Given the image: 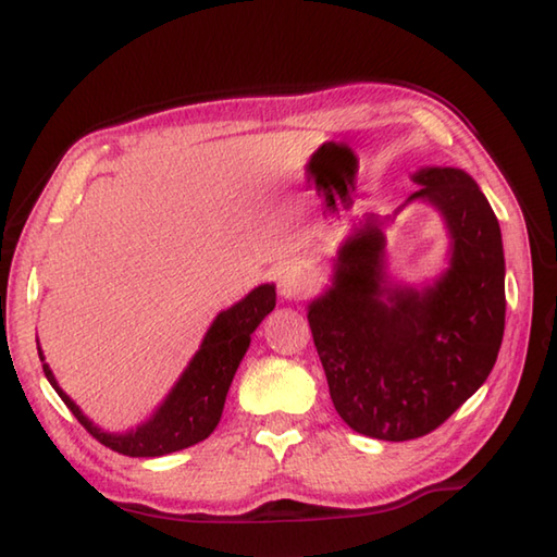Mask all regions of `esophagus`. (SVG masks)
I'll use <instances>...</instances> for the list:
<instances>
[{
  "label": "esophagus",
  "mask_w": 557,
  "mask_h": 557,
  "mask_svg": "<svg viewBox=\"0 0 557 557\" xmlns=\"http://www.w3.org/2000/svg\"><path fill=\"white\" fill-rule=\"evenodd\" d=\"M276 283H278L281 298L298 300L312 286V278H310L308 271L300 269V267H283L276 274Z\"/></svg>",
  "instance_id": "esophagus-1"
}]
</instances>
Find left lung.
Listing matches in <instances>:
<instances>
[{
    "label": "left lung",
    "instance_id": "1",
    "mask_svg": "<svg viewBox=\"0 0 557 557\" xmlns=\"http://www.w3.org/2000/svg\"><path fill=\"white\" fill-rule=\"evenodd\" d=\"M421 187L387 219L366 215L334 259L332 286L308 322L336 413L387 442L433 433L479 392L505 334L500 223L459 168H421ZM435 206L450 235V264L423 287L386 281L381 228L408 202Z\"/></svg>",
    "mask_w": 557,
    "mask_h": 557
}]
</instances>
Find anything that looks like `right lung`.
<instances>
[{
	"label": "right lung",
	"instance_id": "obj_1",
	"mask_svg": "<svg viewBox=\"0 0 557 557\" xmlns=\"http://www.w3.org/2000/svg\"><path fill=\"white\" fill-rule=\"evenodd\" d=\"M274 308L276 286L262 283V286L249 290L240 302H235L233 308L215 314L195 358L180 374L163 404L156 408L149 421L127 430V433H110L84 416L82 408L72 401V396H66V392L57 384L40 346L38 356L52 389L60 394V399L76 416V421L100 445L120 451L124 457H163V454L197 445L213 433V428L221 421L225 396H228L237 366H240L249 342H252L255 329Z\"/></svg>",
	"mask_w": 557,
	"mask_h": 557
}]
</instances>
